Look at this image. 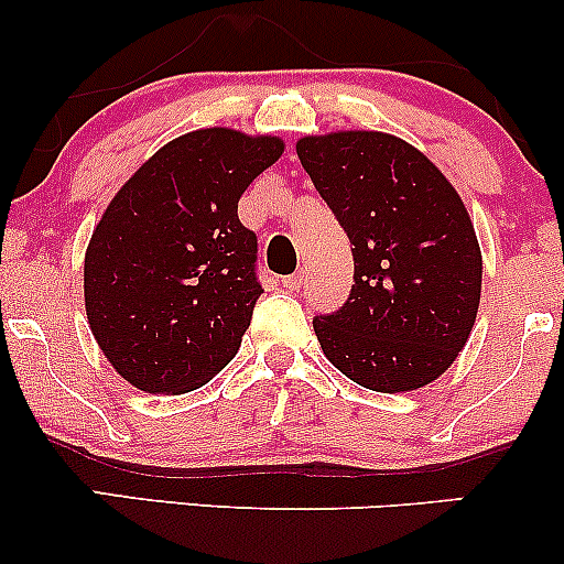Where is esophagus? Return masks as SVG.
<instances>
[{
  "label": "esophagus",
  "mask_w": 564,
  "mask_h": 564,
  "mask_svg": "<svg viewBox=\"0 0 564 564\" xmlns=\"http://www.w3.org/2000/svg\"><path fill=\"white\" fill-rule=\"evenodd\" d=\"M304 281H307V273H304V270H300V273L283 278V286H286L289 291H300L304 286Z\"/></svg>",
  "instance_id": "esophagus-1"
}]
</instances>
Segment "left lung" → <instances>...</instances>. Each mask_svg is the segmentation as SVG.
I'll return each instance as SVG.
<instances>
[{
    "label": "left lung",
    "instance_id": "left-lung-1",
    "mask_svg": "<svg viewBox=\"0 0 564 564\" xmlns=\"http://www.w3.org/2000/svg\"><path fill=\"white\" fill-rule=\"evenodd\" d=\"M296 156L355 246L349 300L313 321L323 355L373 392L432 384L469 341L480 307L482 251L462 196L390 132L304 134Z\"/></svg>",
    "mask_w": 564,
    "mask_h": 564
}]
</instances>
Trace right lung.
<instances>
[{
    "mask_svg": "<svg viewBox=\"0 0 564 564\" xmlns=\"http://www.w3.org/2000/svg\"><path fill=\"white\" fill-rule=\"evenodd\" d=\"M283 148L278 134L196 129L159 148L106 206L84 254V310L132 387L183 394L236 358L262 294L238 200Z\"/></svg>",
    "mask_w": 564,
    "mask_h": 564,
    "instance_id": "right-lung-1",
    "label": "right lung"
}]
</instances>
